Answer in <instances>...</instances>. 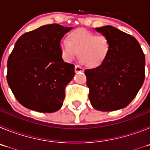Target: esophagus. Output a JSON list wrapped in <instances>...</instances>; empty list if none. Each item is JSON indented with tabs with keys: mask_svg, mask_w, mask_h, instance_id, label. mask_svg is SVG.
Masks as SVG:
<instances>
[{
	"mask_svg": "<svg viewBox=\"0 0 150 150\" xmlns=\"http://www.w3.org/2000/svg\"><path fill=\"white\" fill-rule=\"evenodd\" d=\"M83 71H84V69L83 67L79 65H75V72H83Z\"/></svg>",
	"mask_w": 150,
	"mask_h": 150,
	"instance_id": "obj_1",
	"label": "esophagus"
}]
</instances>
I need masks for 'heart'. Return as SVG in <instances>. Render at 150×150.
<instances>
[{
	"instance_id": "heart-1",
	"label": "heart",
	"mask_w": 150,
	"mask_h": 150,
	"mask_svg": "<svg viewBox=\"0 0 150 150\" xmlns=\"http://www.w3.org/2000/svg\"><path fill=\"white\" fill-rule=\"evenodd\" d=\"M110 43L105 35L97 34L86 30H76L68 37V41L61 43L64 58L72 61L79 54L82 63L88 67H96L107 59L110 52Z\"/></svg>"
}]
</instances>
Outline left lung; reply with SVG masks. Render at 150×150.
<instances>
[{
    "label": "left lung",
    "instance_id": "8db88e82",
    "mask_svg": "<svg viewBox=\"0 0 150 150\" xmlns=\"http://www.w3.org/2000/svg\"><path fill=\"white\" fill-rule=\"evenodd\" d=\"M110 43L107 59L98 67L86 69L88 98L97 110L112 111L130 104L145 78V55L133 36L112 26L96 28Z\"/></svg>",
    "mask_w": 150,
    "mask_h": 150
}]
</instances>
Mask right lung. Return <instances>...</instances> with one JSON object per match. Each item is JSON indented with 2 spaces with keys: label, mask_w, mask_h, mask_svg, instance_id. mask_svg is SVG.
Segmentation results:
<instances>
[{
  "label": "right lung",
  "mask_w": 150,
  "mask_h": 150,
  "mask_svg": "<svg viewBox=\"0 0 150 150\" xmlns=\"http://www.w3.org/2000/svg\"><path fill=\"white\" fill-rule=\"evenodd\" d=\"M72 27L41 26L22 34L7 61L6 79L22 106L41 112L59 110L64 89L74 78V65L62 58L61 40Z\"/></svg>",
  "instance_id": "obj_1"
}]
</instances>
